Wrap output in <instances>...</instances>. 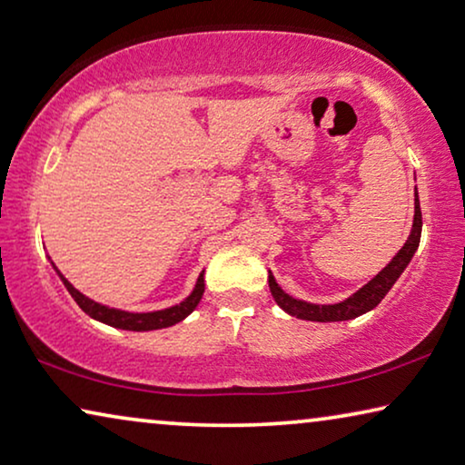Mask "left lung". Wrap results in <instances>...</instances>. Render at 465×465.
I'll return each instance as SVG.
<instances>
[{
	"label": "left lung",
	"mask_w": 465,
	"mask_h": 465,
	"mask_svg": "<svg viewBox=\"0 0 465 465\" xmlns=\"http://www.w3.org/2000/svg\"><path fill=\"white\" fill-rule=\"evenodd\" d=\"M421 238V211H420V198H418V188H415V214H413V227L410 238H407L405 246L401 248L397 256L388 262V265L380 272L371 282H367L361 290H357L355 294L349 296V299L336 304H313L304 302L299 299H292V296L283 292V290L277 286L275 277L269 272V290H272V296L275 302L286 311L288 315L299 317V320L307 322H346L355 320V317L367 313V311L376 309L380 301L388 294V290L394 286V282L399 280V275L405 272V267L410 265L413 252L418 251Z\"/></svg>",
	"instance_id": "left-lung-1"
}]
</instances>
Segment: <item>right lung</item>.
<instances>
[{
    "instance_id": "right-lung-1",
    "label": "right lung",
    "mask_w": 465,
    "mask_h": 465,
    "mask_svg": "<svg viewBox=\"0 0 465 465\" xmlns=\"http://www.w3.org/2000/svg\"><path fill=\"white\" fill-rule=\"evenodd\" d=\"M55 269V267H54ZM55 273L60 275V280L64 282V286L74 301H77L79 307L85 311L89 317L98 320L102 323L113 325V328H121V330H134V331H148V330H161V328H169V325H175L182 320H185L193 309L198 307L200 299L204 294V272L198 275L196 288L192 290V294L185 299L183 302L175 304V307L163 309V311H152V313H129V311H121V309H110L106 304H100L92 299H87L85 294H81L77 288L73 286L71 282L62 275L58 269Z\"/></svg>"
}]
</instances>
